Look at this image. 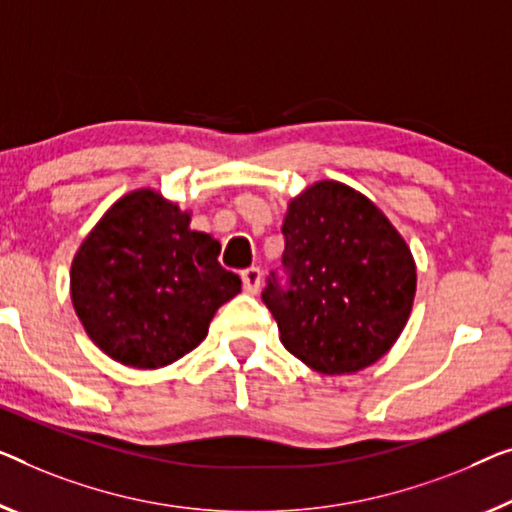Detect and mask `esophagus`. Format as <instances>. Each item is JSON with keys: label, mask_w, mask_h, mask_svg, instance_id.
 <instances>
[{"label": "esophagus", "mask_w": 512, "mask_h": 512, "mask_svg": "<svg viewBox=\"0 0 512 512\" xmlns=\"http://www.w3.org/2000/svg\"><path fill=\"white\" fill-rule=\"evenodd\" d=\"M241 280H243V289H246L248 294H257L259 285H262V271H259L257 266H250V269L241 273Z\"/></svg>", "instance_id": "1"}]
</instances>
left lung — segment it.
Masks as SVG:
<instances>
[{"label":"left lung","instance_id":"1","mask_svg":"<svg viewBox=\"0 0 512 512\" xmlns=\"http://www.w3.org/2000/svg\"><path fill=\"white\" fill-rule=\"evenodd\" d=\"M289 287L273 278L262 299L280 342L319 375L377 363L409 322L416 262L386 213L335 179L315 181L287 204Z\"/></svg>","mask_w":512,"mask_h":512}]
</instances>
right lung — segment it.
<instances>
[{"mask_svg": "<svg viewBox=\"0 0 512 512\" xmlns=\"http://www.w3.org/2000/svg\"><path fill=\"white\" fill-rule=\"evenodd\" d=\"M156 188L121 195L71 262V301L91 342L137 370L165 368L207 338L241 278L218 264L220 241Z\"/></svg>", "mask_w": 512, "mask_h": 512, "instance_id": "1", "label": "right lung"}]
</instances>
